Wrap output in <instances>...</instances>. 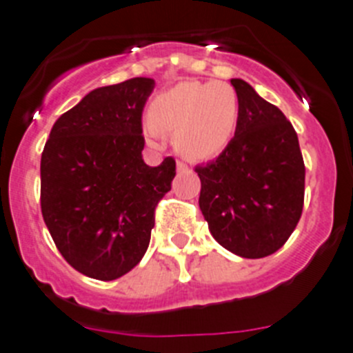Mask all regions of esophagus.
Listing matches in <instances>:
<instances>
[{"label":"esophagus","instance_id":"obj_1","mask_svg":"<svg viewBox=\"0 0 353 353\" xmlns=\"http://www.w3.org/2000/svg\"><path fill=\"white\" fill-rule=\"evenodd\" d=\"M176 167H177V172H181V174L188 172V170H190V167H188L184 162H177Z\"/></svg>","mask_w":353,"mask_h":353}]
</instances>
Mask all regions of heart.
<instances>
[{
	"label": "heart",
	"mask_w": 353,
	"mask_h": 353,
	"mask_svg": "<svg viewBox=\"0 0 353 353\" xmlns=\"http://www.w3.org/2000/svg\"><path fill=\"white\" fill-rule=\"evenodd\" d=\"M239 109L236 90L225 81H179L155 95L145 133L159 138V130L170 131L181 155L206 162L230 145Z\"/></svg>",
	"instance_id": "heart-1"
}]
</instances>
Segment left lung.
<instances>
[{"mask_svg":"<svg viewBox=\"0 0 353 353\" xmlns=\"http://www.w3.org/2000/svg\"><path fill=\"white\" fill-rule=\"evenodd\" d=\"M239 123L219 159L196 167L199 210L220 245L241 258L279 251L294 232L304 205L305 167L299 138L276 105L241 78Z\"/></svg>","mask_w":353,"mask_h":353,"instance_id":"8db88e82","label":"left lung"}]
</instances>
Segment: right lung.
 I'll use <instances>...</instances> for the list:
<instances>
[{"instance_id": "add662e5", "label": "right lung", "mask_w": 353, "mask_h": 353, "mask_svg": "<svg viewBox=\"0 0 353 353\" xmlns=\"http://www.w3.org/2000/svg\"><path fill=\"white\" fill-rule=\"evenodd\" d=\"M137 77L92 90L58 117L41 159V208L49 234L77 272L116 280L141 261L157 203L176 162L145 163L141 110L154 90Z\"/></svg>"}]
</instances>
